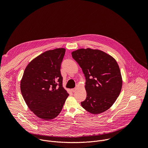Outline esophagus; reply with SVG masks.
<instances>
[{"label":"esophagus","mask_w":148,"mask_h":148,"mask_svg":"<svg viewBox=\"0 0 148 148\" xmlns=\"http://www.w3.org/2000/svg\"><path fill=\"white\" fill-rule=\"evenodd\" d=\"M71 91H72V92H74L76 91V88H73V89H71Z\"/></svg>","instance_id":"1"}]
</instances>
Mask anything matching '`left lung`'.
I'll list each match as a JSON object with an SVG mask.
<instances>
[{
  "label": "left lung",
  "instance_id": "obj_1",
  "mask_svg": "<svg viewBox=\"0 0 148 148\" xmlns=\"http://www.w3.org/2000/svg\"><path fill=\"white\" fill-rule=\"evenodd\" d=\"M86 77L87 97L81 106L91 114H98L109 109L122 88L121 71L116 60L102 51L91 49L72 52Z\"/></svg>",
  "mask_w": 148,
  "mask_h": 148
}]
</instances>
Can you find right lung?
<instances>
[{
    "label": "right lung",
    "mask_w": 148,
    "mask_h": 148,
    "mask_svg": "<svg viewBox=\"0 0 148 148\" xmlns=\"http://www.w3.org/2000/svg\"><path fill=\"white\" fill-rule=\"evenodd\" d=\"M65 49L47 51L33 59L26 67L20 82L22 96L29 109L45 121L61 112L67 92L62 87L61 64Z\"/></svg>",
    "instance_id": "1"
}]
</instances>
